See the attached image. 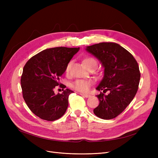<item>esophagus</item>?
<instances>
[{"mask_svg":"<svg viewBox=\"0 0 158 158\" xmlns=\"http://www.w3.org/2000/svg\"><path fill=\"white\" fill-rule=\"evenodd\" d=\"M80 95H81L82 96L85 97V98H89V97H90V95L88 94H82V93H81V94H80Z\"/></svg>","mask_w":158,"mask_h":158,"instance_id":"34e87169","label":"esophagus"}]
</instances>
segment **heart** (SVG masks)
<instances>
[{"label":"heart","mask_w":158,"mask_h":158,"mask_svg":"<svg viewBox=\"0 0 158 158\" xmlns=\"http://www.w3.org/2000/svg\"><path fill=\"white\" fill-rule=\"evenodd\" d=\"M83 62L84 65L88 68V69L90 68H94L97 65V61L96 60L91 56H86L83 60ZM71 66V62L68 63L66 65L65 69V72L68 73L69 72V70ZM92 85V81H89V80H83V79H77L75 82L73 83L72 87L75 90L80 92L85 93L87 92L89 90L90 86Z\"/></svg>","instance_id":"1"}]
</instances>
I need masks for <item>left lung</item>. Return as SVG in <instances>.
Returning <instances> with one entry per match:
<instances>
[{
  "instance_id": "left-lung-1",
  "label": "left lung",
  "mask_w": 158,
  "mask_h": 158,
  "mask_svg": "<svg viewBox=\"0 0 158 158\" xmlns=\"http://www.w3.org/2000/svg\"><path fill=\"white\" fill-rule=\"evenodd\" d=\"M86 51L101 62L104 77L96 89L98 106L94 113L103 119L118 116L130 105L139 88L140 73L136 60L123 47L115 43H100L88 46Z\"/></svg>"
}]
</instances>
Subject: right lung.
<instances>
[{
	"label": "right lung",
	"instance_id": "1",
	"mask_svg": "<svg viewBox=\"0 0 158 158\" xmlns=\"http://www.w3.org/2000/svg\"><path fill=\"white\" fill-rule=\"evenodd\" d=\"M79 50V48L65 47L47 49L26 63L21 77L23 98L31 111L41 119L52 122L65 113L69 96L73 92L66 89L56 95L53 89L60 84L66 65ZM60 87L66 88L63 84Z\"/></svg>",
	"mask_w": 158,
	"mask_h": 158
}]
</instances>
